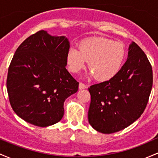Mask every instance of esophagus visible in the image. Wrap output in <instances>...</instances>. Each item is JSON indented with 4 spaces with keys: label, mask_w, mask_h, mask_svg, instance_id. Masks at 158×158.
Returning <instances> with one entry per match:
<instances>
[{
    "label": "esophagus",
    "mask_w": 158,
    "mask_h": 158,
    "mask_svg": "<svg viewBox=\"0 0 158 158\" xmlns=\"http://www.w3.org/2000/svg\"><path fill=\"white\" fill-rule=\"evenodd\" d=\"M88 88V86H87L85 84H84V83H82V82H80L79 83V89H85V88Z\"/></svg>",
    "instance_id": "obj_1"
}]
</instances>
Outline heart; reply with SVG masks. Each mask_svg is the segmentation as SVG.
Returning <instances> with one entry per match:
<instances>
[{
    "mask_svg": "<svg viewBox=\"0 0 158 158\" xmlns=\"http://www.w3.org/2000/svg\"><path fill=\"white\" fill-rule=\"evenodd\" d=\"M126 50L118 41L102 37L83 39L79 50L71 48L67 52V63L72 73H79L88 61L90 76L99 81H107L115 77L122 68Z\"/></svg>",
    "mask_w": 158,
    "mask_h": 158,
    "instance_id": "obj_1",
    "label": "heart"
}]
</instances>
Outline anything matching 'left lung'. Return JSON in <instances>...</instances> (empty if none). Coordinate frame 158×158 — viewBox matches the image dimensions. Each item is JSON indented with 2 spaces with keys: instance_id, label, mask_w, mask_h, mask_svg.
Returning a JSON list of instances; mask_svg holds the SVG:
<instances>
[{
  "instance_id": "8db88e82",
  "label": "left lung",
  "mask_w": 158,
  "mask_h": 158,
  "mask_svg": "<svg viewBox=\"0 0 158 158\" xmlns=\"http://www.w3.org/2000/svg\"><path fill=\"white\" fill-rule=\"evenodd\" d=\"M153 83L152 65L142 49L132 42L128 59L109 80L88 88V122L95 130L112 134L124 129L143 113Z\"/></svg>"
}]
</instances>
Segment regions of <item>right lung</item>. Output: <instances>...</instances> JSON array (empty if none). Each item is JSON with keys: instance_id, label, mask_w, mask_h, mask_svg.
<instances>
[{"instance_id": "obj_1", "label": "right lung", "mask_w": 158, "mask_h": 158, "mask_svg": "<svg viewBox=\"0 0 158 158\" xmlns=\"http://www.w3.org/2000/svg\"><path fill=\"white\" fill-rule=\"evenodd\" d=\"M70 42L44 30L20 44L9 67L6 88L11 106L26 122L47 127L59 122L64 102L79 82L65 67Z\"/></svg>"}]
</instances>
